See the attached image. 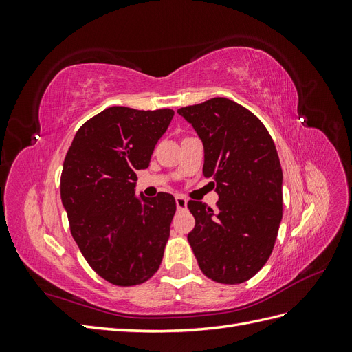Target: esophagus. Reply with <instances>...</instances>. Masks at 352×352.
Returning a JSON list of instances; mask_svg holds the SVG:
<instances>
[{
  "mask_svg": "<svg viewBox=\"0 0 352 352\" xmlns=\"http://www.w3.org/2000/svg\"><path fill=\"white\" fill-rule=\"evenodd\" d=\"M188 206V199L184 195H177L176 197V207L177 210H185Z\"/></svg>",
  "mask_w": 352,
  "mask_h": 352,
  "instance_id": "1",
  "label": "esophagus"
}]
</instances>
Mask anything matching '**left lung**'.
Returning a JSON list of instances; mask_svg holds the SVG:
<instances>
[{
    "mask_svg": "<svg viewBox=\"0 0 352 352\" xmlns=\"http://www.w3.org/2000/svg\"><path fill=\"white\" fill-rule=\"evenodd\" d=\"M204 145L202 173L212 177L217 211L198 201L188 208L195 228L188 235L201 272L236 285L267 263L282 220V167L265 126L238 102L211 98L179 109Z\"/></svg>",
    "mask_w": 352,
    "mask_h": 352,
    "instance_id": "1",
    "label": "left lung"
}]
</instances>
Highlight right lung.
<instances>
[{
	"mask_svg": "<svg viewBox=\"0 0 352 352\" xmlns=\"http://www.w3.org/2000/svg\"><path fill=\"white\" fill-rule=\"evenodd\" d=\"M175 111L109 107L83 123L63 163L60 194L73 239L102 279L133 286L153 278L175 216L173 195H135Z\"/></svg>",
	"mask_w": 352,
	"mask_h": 352,
	"instance_id": "right-lung-1",
	"label": "right lung"
}]
</instances>
